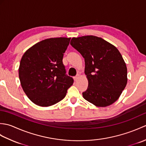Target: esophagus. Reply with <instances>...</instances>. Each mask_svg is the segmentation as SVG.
Wrapping results in <instances>:
<instances>
[{
    "instance_id": "34e87169",
    "label": "esophagus",
    "mask_w": 146,
    "mask_h": 146,
    "mask_svg": "<svg viewBox=\"0 0 146 146\" xmlns=\"http://www.w3.org/2000/svg\"><path fill=\"white\" fill-rule=\"evenodd\" d=\"M80 77V76L79 75H77L75 77V78H74V80H75V82L78 81V80L79 79Z\"/></svg>"
}]
</instances>
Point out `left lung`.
Segmentation results:
<instances>
[{
	"mask_svg": "<svg viewBox=\"0 0 146 146\" xmlns=\"http://www.w3.org/2000/svg\"><path fill=\"white\" fill-rule=\"evenodd\" d=\"M70 44L85 59L88 86L83 98L98 107L113 104L127 83V66L118 49L95 36L73 38Z\"/></svg>",
	"mask_w": 146,
	"mask_h": 146,
	"instance_id": "left-lung-1",
	"label": "left lung"
}]
</instances>
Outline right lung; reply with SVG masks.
I'll use <instances>...</instances> for the list:
<instances>
[{
  "label": "right lung",
  "instance_id": "right-lung-1",
  "mask_svg": "<svg viewBox=\"0 0 146 146\" xmlns=\"http://www.w3.org/2000/svg\"><path fill=\"white\" fill-rule=\"evenodd\" d=\"M70 38L46 39L36 43L22 57L19 76L24 93L40 107L53 105L65 97L73 79L66 75L63 57Z\"/></svg>",
  "mask_w": 146,
  "mask_h": 146
}]
</instances>
